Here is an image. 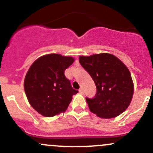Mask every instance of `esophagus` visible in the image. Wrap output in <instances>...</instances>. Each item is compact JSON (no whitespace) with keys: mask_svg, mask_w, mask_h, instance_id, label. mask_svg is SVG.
Here are the masks:
<instances>
[{"mask_svg":"<svg viewBox=\"0 0 153 153\" xmlns=\"http://www.w3.org/2000/svg\"><path fill=\"white\" fill-rule=\"evenodd\" d=\"M79 92L81 94H84V90H83L82 88H80V89H79Z\"/></svg>","mask_w":153,"mask_h":153,"instance_id":"obj_1","label":"esophagus"}]
</instances>
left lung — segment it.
Listing matches in <instances>:
<instances>
[{
	"instance_id": "1",
	"label": "left lung",
	"mask_w": 153,
	"mask_h": 153,
	"mask_svg": "<svg viewBox=\"0 0 153 153\" xmlns=\"http://www.w3.org/2000/svg\"><path fill=\"white\" fill-rule=\"evenodd\" d=\"M79 62L96 86L92 98H86L89 110L103 118H112L126 109L133 95V82L128 68L113 55L80 56Z\"/></svg>"
}]
</instances>
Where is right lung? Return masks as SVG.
Wrapping results in <instances>:
<instances>
[{"label":"right lung","instance_id":"obj_1","mask_svg":"<svg viewBox=\"0 0 153 153\" xmlns=\"http://www.w3.org/2000/svg\"><path fill=\"white\" fill-rule=\"evenodd\" d=\"M73 62L72 57L49 54L32 64L26 75L24 89L29 104L38 113L52 117L67 109L72 95L78 92L64 75Z\"/></svg>","mask_w":153,"mask_h":153}]
</instances>
